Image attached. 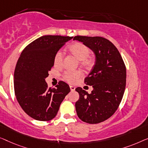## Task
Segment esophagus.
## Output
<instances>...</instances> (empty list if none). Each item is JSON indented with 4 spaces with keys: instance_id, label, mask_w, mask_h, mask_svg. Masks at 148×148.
<instances>
[{
    "instance_id": "34e87169",
    "label": "esophagus",
    "mask_w": 148,
    "mask_h": 148,
    "mask_svg": "<svg viewBox=\"0 0 148 148\" xmlns=\"http://www.w3.org/2000/svg\"><path fill=\"white\" fill-rule=\"evenodd\" d=\"M70 90L71 91H74L75 90V87L73 86H70Z\"/></svg>"
}]
</instances>
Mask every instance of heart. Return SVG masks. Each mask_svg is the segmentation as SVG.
I'll list each match as a JSON object with an SVG mask.
<instances>
[{
  "label": "heart",
  "mask_w": 148,
  "mask_h": 148,
  "mask_svg": "<svg viewBox=\"0 0 148 148\" xmlns=\"http://www.w3.org/2000/svg\"><path fill=\"white\" fill-rule=\"evenodd\" d=\"M69 51L72 55L79 60L80 64L86 69H90L95 64V58L90 55V48L84 43L76 42L69 46ZM64 53L62 51L59 50L56 53L53 58L54 65L56 67H61L63 64ZM82 76L81 70L76 71H66L63 74L64 80L68 82L73 83L77 79L80 78Z\"/></svg>",
  "instance_id": "1"
}]
</instances>
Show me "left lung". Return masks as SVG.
I'll use <instances>...</instances> for the list:
<instances>
[{
	"mask_svg": "<svg viewBox=\"0 0 148 148\" xmlns=\"http://www.w3.org/2000/svg\"><path fill=\"white\" fill-rule=\"evenodd\" d=\"M94 51L95 64L84 79L92 86L90 94L80 87L76 88L80 99L76 103L78 117L90 124L99 123L115 113L123 97L126 85V67L116 47L102 37L75 36Z\"/></svg>",
	"mask_w": 148,
	"mask_h": 148,
	"instance_id": "1",
	"label": "left lung"
}]
</instances>
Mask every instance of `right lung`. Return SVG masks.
Here are the masks:
<instances>
[{
    "label": "right lung",
    "instance_id": "obj_1",
    "mask_svg": "<svg viewBox=\"0 0 148 148\" xmlns=\"http://www.w3.org/2000/svg\"><path fill=\"white\" fill-rule=\"evenodd\" d=\"M72 37L41 36L27 45L18 58L14 73V94L21 107L34 119L47 121L53 119L70 92L63 81L50 88L45 78L53 66L56 53Z\"/></svg>",
    "mask_w": 148,
    "mask_h": 148
}]
</instances>
